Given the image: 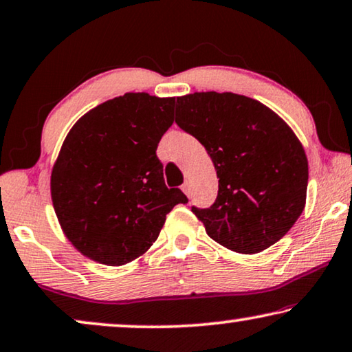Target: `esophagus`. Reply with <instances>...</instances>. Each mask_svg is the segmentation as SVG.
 <instances>
[{
	"label": "esophagus",
	"instance_id": "esophagus-1",
	"mask_svg": "<svg viewBox=\"0 0 352 352\" xmlns=\"http://www.w3.org/2000/svg\"><path fill=\"white\" fill-rule=\"evenodd\" d=\"M182 190H184V193L187 197H190V186H188V182H186V184H182Z\"/></svg>",
	"mask_w": 352,
	"mask_h": 352
}]
</instances>
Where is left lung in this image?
<instances>
[{
	"instance_id": "8db88e82",
	"label": "left lung",
	"mask_w": 352,
	"mask_h": 352,
	"mask_svg": "<svg viewBox=\"0 0 352 352\" xmlns=\"http://www.w3.org/2000/svg\"><path fill=\"white\" fill-rule=\"evenodd\" d=\"M176 124L205 146L219 177L216 201L192 212L223 248L261 252L297 222L307 201L302 142L261 101L232 91L177 98Z\"/></svg>"
}]
</instances>
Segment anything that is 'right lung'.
Wrapping results in <instances>:
<instances>
[{"label": "right lung", "instance_id": "1", "mask_svg": "<svg viewBox=\"0 0 352 352\" xmlns=\"http://www.w3.org/2000/svg\"><path fill=\"white\" fill-rule=\"evenodd\" d=\"M175 120V98L125 94L76 122L50 176L66 238L91 261L119 267L159 238L166 214L187 203L168 188L157 146Z\"/></svg>", "mask_w": 352, "mask_h": 352}]
</instances>
